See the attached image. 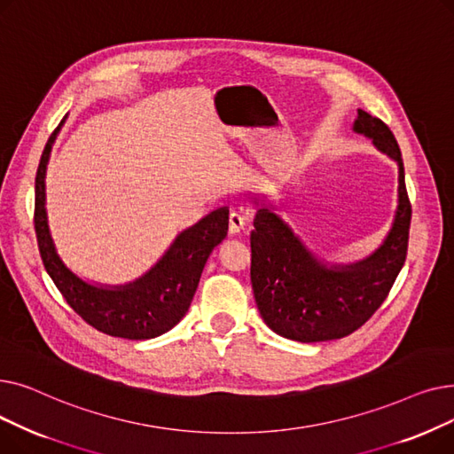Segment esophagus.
<instances>
[{
    "label": "esophagus",
    "mask_w": 454,
    "mask_h": 454,
    "mask_svg": "<svg viewBox=\"0 0 454 454\" xmlns=\"http://www.w3.org/2000/svg\"><path fill=\"white\" fill-rule=\"evenodd\" d=\"M245 226H247V219L243 217V215L237 213V211H231L230 219H228V231L231 235H237V233H241L245 230Z\"/></svg>",
    "instance_id": "esophagus-1"
}]
</instances>
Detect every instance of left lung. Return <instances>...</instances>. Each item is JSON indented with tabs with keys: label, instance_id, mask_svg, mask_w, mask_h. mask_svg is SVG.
Segmentation results:
<instances>
[{
	"label": "left lung",
	"instance_id": "left-lung-1",
	"mask_svg": "<svg viewBox=\"0 0 454 454\" xmlns=\"http://www.w3.org/2000/svg\"><path fill=\"white\" fill-rule=\"evenodd\" d=\"M353 132L370 137L375 149L392 158L399 169L394 223L373 254L356 263L329 265L274 211H255V230L250 235L254 298L261 318L285 339L324 342L348 337L387 300L407 257L412 209L397 141L380 119L361 108Z\"/></svg>",
	"mask_w": 454,
	"mask_h": 454
}]
</instances>
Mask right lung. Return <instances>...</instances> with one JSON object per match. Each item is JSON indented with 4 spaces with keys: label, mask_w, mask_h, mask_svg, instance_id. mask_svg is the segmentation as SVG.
<instances>
[{
    "label": "right lung",
    "mask_w": 454,
    "mask_h": 454,
    "mask_svg": "<svg viewBox=\"0 0 454 454\" xmlns=\"http://www.w3.org/2000/svg\"><path fill=\"white\" fill-rule=\"evenodd\" d=\"M64 119L45 143L35 180V230L43 267L69 307L98 331L129 340L160 337L187 313L209 254L228 233L230 211L215 209L195 226L178 233L158 263L130 283L84 281L60 259L45 211V169Z\"/></svg>",
    "instance_id": "obj_1"
}]
</instances>
